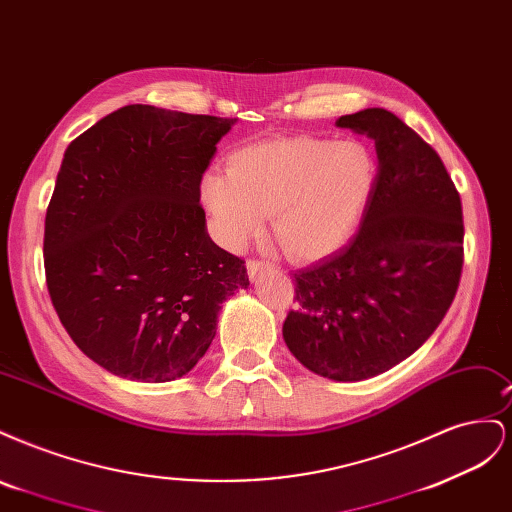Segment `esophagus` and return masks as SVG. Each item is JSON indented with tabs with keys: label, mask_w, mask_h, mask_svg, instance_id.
<instances>
[{
	"label": "esophagus",
	"mask_w": 512,
	"mask_h": 512,
	"mask_svg": "<svg viewBox=\"0 0 512 512\" xmlns=\"http://www.w3.org/2000/svg\"><path fill=\"white\" fill-rule=\"evenodd\" d=\"M245 267H247V273H250V277L254 280V277L258 275V271L265 267V262H262V260H247Z\"/></svg>",
	"instance_id": "34e87169"
}]
</instances>
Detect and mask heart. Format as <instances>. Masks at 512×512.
Returning a JSON list of instances; mask_svg holds the SVG:
<instances>
[{
    "label": "heart",
    "mask_w": 512,
    "mask_h": 512,
    "mask_svg": "<svg viewBox=\"0 0 512 512\" xmlns=\"http://www.w3.org/2000/svg\"><path fill=\"white\" fill-rule=\"evenodd\" d=\"M378 177L374 151L361 141L288 136L237 151L228 175L207 173L200 200L220 241L241 250L273 215L288 256L320 260L359 230Z\"/></svg>",
    "instance_id": "b5f03b06"
}]
</instances>
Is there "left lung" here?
I'll use <instances>...</instances> for the list:
<instances>
[{"instance_id": "8db88e82", "label": "left lung", "mask_w": 512, "mask_h": 512, "mask_svg": "<svg viewBox=\"0 0 512 512\" xmlns=\"http://www.w3.org/2000/svg\"><path fill=\"white\" fill-rule=\"evenodd\" d=\"M376 145L378 177L342 250L294 273L299 307L284 342L314 374L356 382L421 348L451 307L463 267V213L433 147L384 108L337 121Z\"/></svg>"}]
</instances>
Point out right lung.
<instances>
[{
    "label": "right lung",
    "mask_w": 512,
    "mask_h": 512,
    "mask_svg": "<svg viewBox=\"0 0 512 512\" xmlns=\"http://www.w3.org/2000/svg\"><path fill=\"white\" fill-rule=\"evenodd\" d=\"M235 121L130 104L64 153L44 220L46 286L72 342L119 378L188 374L222 303L250 286L200 207V179Z\"/></svg>",
    "instance_id": "add662e5"
}]
</instances>
